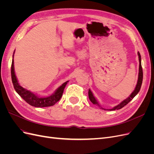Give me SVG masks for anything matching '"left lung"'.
<instances>
[{
  "label": "left lung",
  "mask_w": 154,
  "mask_h": 154,
  "mask_svg": "<svg viewBox=\"0 0 154 154\" xmlns=\"http://www.w3.org/2000/svg\"><path fill=\"white\" fill-rule=\"evenodd\" d=\"M138 54V56H139V75H138V80H137V85H136V88H135V89L134 91V92H132V93L131 94H130V96L128 97V98H127L126 100H123L122 103H121L120 104L118 105L117 106H114L113 109H109L110 110H118V109H122L123 106H125L126 105H127L129 102L131 101L134 97L136 96L137 93L139 92V91H140V88H141V85H142V82H143V69H142V66H141V55H140V53H139V52L137 53ZM88 97H89V100L90 101L92 102V103L93 104H97V105H98V103H97V100H96V98L94 97V96H93V94L92 92H91V91L89 89L88 90ZM100 106V105H99ZM103 110H105L103 108H101Z\"/></svg>",
  "instance_id": "1"
}]
</instances>
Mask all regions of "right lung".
Listing matches in <instances>:
<instances>
[{
  "label": "right lung",
  "mask_w": 154,
  "mask_h": 154,
  "mask_svg": "<svg viewBox=\"0 0 154 154\" xmlns=\"http://www.w3.org/2000/svg\"><path fill=\"white\" fill-rule=\"evenodd\" d=\"M13 64L14 61L13 59L11 67V74L14 88H15L16 92L20 95L24 101H26L27 103L35 107H46L54 105L57 102H58L60 100V98H61L63 94L64 88L67 85L68 81L63 83L52 96L47 97H40L35 94L34 93L30 92L29 91L25 89L24 88H23L19 85V83H18L17 81V77L15 76V71H14Z\"/></svg>",
  "instance_id": "right-lung-1"
}]
</instances>
